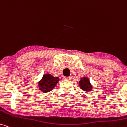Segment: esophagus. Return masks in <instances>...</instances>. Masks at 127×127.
<instances>
[{
    "mask_svg": "<svg viewBox=\"0 0 127 127\" xmlns=\"http://www.w3.org/2000/svg\"><path fill=\"white\" fill-rule=\"evenodd\" d=\"M71 79H72V77H71L70 76V77H65V80H70Z\"/></svg>",
    "mask_w": 127,
    "mask_h": 127,
    "instance_id": "esophagus-1",
    "label": "esophagus"
}]
</instances>
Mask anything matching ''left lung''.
Wrapping results in <instances>:
<instances>
[{
	"label": "left lung",
	"mask_w": 127,
	"mask_h": 127,
	"mask_svg": "<svg viewBox=\"0 0 127 127\" xmlns=\"http://www.w3.org/2000/svg\"><path fill=\"white\" fill-rule=\"evenodd\" d=\"M79 86L81 89L84 91H90L93 88V87L90 84L89 79L87 77L81 78L79 81Z\"/></svg>",
	"instance_id": "1"
}]
</instances>
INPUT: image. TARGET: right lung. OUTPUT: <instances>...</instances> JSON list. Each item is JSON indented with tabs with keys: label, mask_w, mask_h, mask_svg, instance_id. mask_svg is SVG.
I'll list each match as a JSON object with an SVG mask.
<instances>
[{
	"label": "right lung",
	"mask_w": 127,
	"mask_h": 127,
	"mask_svg": "<svg viewBox=\"0 0 127 127\" xmlns=\"http://www.w3.org/2000/svg\"><path fill=\"white\" fill-rule=\"evenodd\" d=\"M60 79L58 77H53L50 74H46L43 75L42 79L39 81V89L43 91V93H48L53 90Z\"/></svg>",
	"instance_id": "1"
}]
</instances>
